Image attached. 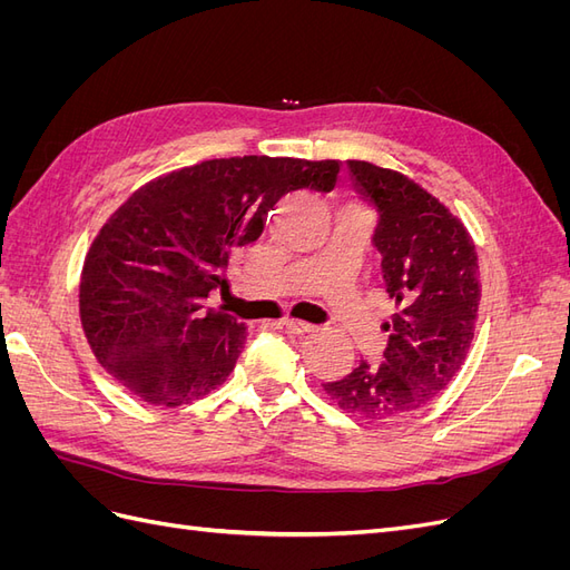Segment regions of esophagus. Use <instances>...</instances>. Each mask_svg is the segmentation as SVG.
Returning a JSON list of instances; mask_svg holds the SVG:
<instances>
[{
  "instance_id": "esophagus-1",
  "label": "esophagus",
  "mask_w": 570,
  "mask_h": 570,
  "mask_svg": "<svg viewBox=\"0 0 570 570\" xmlns=\"http://www.w3.org/2000/svg\"><path fill=\"white\" fill-rule=\"evenodd\" d=\"M285 331L287 333H292V335H308V333H314V325H308V323H304V321H285Z\"/></svg>"
}]
</instances>
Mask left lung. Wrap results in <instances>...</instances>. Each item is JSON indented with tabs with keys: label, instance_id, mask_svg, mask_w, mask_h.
Instances as JSON below:
<instances>
[{
	"label": "left lung",
	"instance_id": "obj_1",
	"mask_svg": "<svg viewBox=\"0 0 570 570\" xmlns=\"http://www.w3.org/2000/svg\"><path fill=\"white\" fill-rule=\"evenodd\" d=\"M358 195L375 204L373 243L396 312L381 364H361L323 392L366 421L402 419L452 383L471 350L480 304V268L459 216L400 170L347 161Z\"/></svg>",
	"mask_w": 570,
	"mask_h": 570
}]
</instances>
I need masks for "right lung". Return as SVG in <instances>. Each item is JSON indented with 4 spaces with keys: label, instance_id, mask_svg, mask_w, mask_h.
<instances>
[{
    "label": "right lung",
    "instance_id": "add662e5",
    "mask_svg": "<svg viewBox=\"0 0 570 570\" xmlns=\"http://www.w3.org/2000/svg\"><path fill=\"white\" fill-rule=\"evenodd\" d=\"M340 161L209 159L137 187L85 254L78 306L92 354L147 404L174 409L228 381L247 327L206 308L228 258L297 189L331 193Z\"/></svg>",
    "mask_w": 570,
    "mask_h": 570
}]
</instances>
